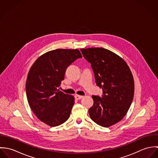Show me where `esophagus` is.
<instances>
[{
    "label": "esophagus",
    "instance_id": "34e87169",
    "mask_svg": "<svg viewBox=\"0 0 158 158\" xmlns=\"http://www.w3.org/2000/svg\"><path fill=\"white\" fill-rule=\"evenodd\" d=\"M75 98L77 100H80V99H81V98H83V96L76 95H75Z\"/></svg>",
    "mask_w": 158,
    "mask_h": 158
}]
</instances>
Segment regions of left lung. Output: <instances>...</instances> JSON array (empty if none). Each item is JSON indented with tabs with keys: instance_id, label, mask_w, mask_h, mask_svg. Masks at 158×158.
Wrapping results in <instances>:
<instances>
[{
	"instance_id": "obj_1",
	"label": "left lung",
	"mask_w": 158,
	"mask_h": 158,
	"mask_svg": "<svg viewBox=\"0 0 158 158\" xmlns=\"http://www.w3.org/2000/svg\"><path fill=\"white\" fill-rule=\"evenodd\" d=\"M80 50L91 64L96 84L103 94L102 98L92 96L94 104L89 110L90 117L102 127H111L125 117L133 100L131 71L123 58L108 49L93 47Z\"/></svg>"
}]
</instances>
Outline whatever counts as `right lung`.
<instances>
[{"label": "right lung", "mask_w": 158, "mask_h": 158, "mask_svg": "<svg viewBox=\"0 0 158 158\" xmlns=\"http://www.w3.org/2000/svg\"><path fill=\"white\" fill-rule=\"evenodd\" d=\"M82 58L78 49L59 48L40 56L30 68L26 81L29 106L35 115L50 127L64 123L74 104L73 95L58 89L67 68Z\"/></svg>", "instance_id": "add662e5"}]
</instances>
